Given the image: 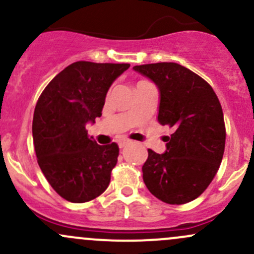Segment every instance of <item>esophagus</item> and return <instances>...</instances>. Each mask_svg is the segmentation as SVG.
Returning <instances> with one entry per match:
<instances>
[{"instance_id": "esophagus-1", "label": "esophagus", "mask_w": 254, "mask_h": 254, "mask_svg": "<svg viewBox=\"0 0 254 254\" xmlns=\"http://www.w3.org/2000/svg\"><path fill=\"white\" fill-rule=\"evenodd\" d=\"M127 144H129V141L125 140V138H122V140H119V141H118V146H119V148H124V147L127 146Z\"/></svg>"}]
</instances>
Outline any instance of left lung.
Instances as JSON below:
<instances>
[{
    "label": "left lung",
    "mask_w": 254,
    "mask_h": 254,
    "mask_svg": "<svg viewBox=\"0 0 254 254\" xmlns=\"http://www.w3.org/2000/svg\"><path fill=\"white\" fill-rule=\"evenodd\" d=\"M159 90L158 122L172 127L166 150L148 149L143 182L161 201L182 205L204 193L216 176L225 146L222 106L211 85L185 66H133Z\"/></svg>",
    "instance_id": "8db88e82"
}]
</instances>
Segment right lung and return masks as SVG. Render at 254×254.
Here are the masks:
<instances>
[{"label": "right lung", "mask_w": 254, "mask_h": 254, "mask_svg": "<svg viewBox=\"0 0 254 254\" xmlns=\"http://www.w3.org/2000/svg\"><path fill=\"white\" fill-rule=\"evenodd\" d=\"M129 67L77 61L53 78L38 99L32 122L38 165L67 201H90L110 185L118 146L97 144L85 125L101 117L108 89Z\"/></svg>", "instance_id": "1"}]
</instances>
